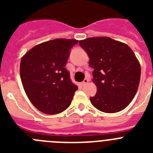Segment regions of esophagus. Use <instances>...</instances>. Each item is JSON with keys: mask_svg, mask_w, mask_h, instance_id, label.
<instances>
[{"mask_svg": "<svg viewBox=\"0 0 153 153\" xmlns=\"http://www.w3.org/2000/svg\"><path fill=\"white\" fill-rule=\"evenodd\" d=\"M89 82V79H84V80L81 83V84H82V86H85L86 84H87Z\"/></svg>", "mask_w": 153, "mask_h": 153, "instance_id": "1", "label": "esophagus"}]
</instances>
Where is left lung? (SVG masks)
<instances>
[{"instance_id": "8db88e82", "label": "left lung", "mask_w": 153, "mask_h": 153, "mask_svg": "<svg viewBox=\"0 0 153 153\" xmlns=\"http://www.w3.org/2000/svg\"><path fill=\"white\" fill-rule=\"evenodd\" d=\"M93 68V82L97 87L90 97L94 107L107 113L120 112L132 100L139 87L141 67L130 47L106 36L79 40Z\"/></svg>"}]
</instances>
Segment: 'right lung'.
Listing matches in <instances>:
<instances>
[{"label":"right lung","instance_id":"1","mask_svg":"<svg viewBox=\"0 0 153 153\" xmlns=\"http://www.w3.org/2000/svg\"><path fill=\"white\" fill-rule=\"evenodd\" d=\"M75 39H55L33 47L21 59V79L24 91L42 113L54 115L70 106L77 86L65 68Z\"/></svg>","mask_w":153,"mask_h":153}]
</instances>
